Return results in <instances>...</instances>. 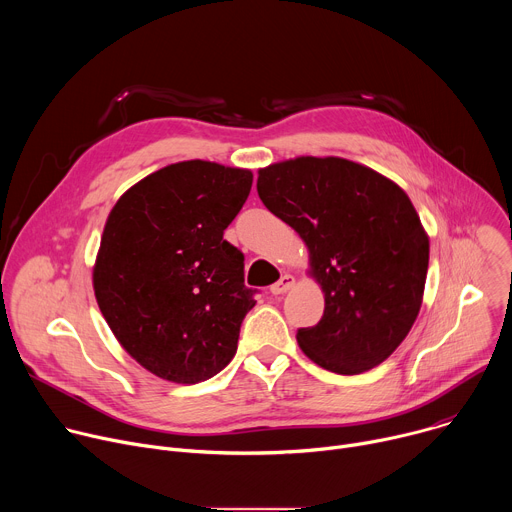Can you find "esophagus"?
<instances>
[{"label": "esophagus", "instance_id": "esophagus-1", "mask_svg": "<svg viewBox=\"0 0 512 512\" xmlns=\"http://www.w3.org/2000/svg\"><path fill=\"white\" fill-rule=\"evenodd\" d=\"M294 285H296L294 275H283L277 283L271 285V294H273V296H281V294H285V291H289Z\"/></svg>", "mask_w": 512, "mask_h": 512}]
</instances>
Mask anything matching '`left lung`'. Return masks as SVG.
<instances>
[{
    "label": "left lung",
    "instance_id": "8db88e82",
    "mask_svg": "<svg viewBox=\"0 0 512 512\" xmlns=\"http://www.w3.org/2000/svg\"><path fill=\"white\" fill-rule=\"evenodd\" d=\"M257 192L302 237L324 291L322 320L296 334L304 354L338 375L379 367L423 302L429 237L409 196L367 166L314 156L261 168Z\"/></svg>",
    "mask_w": 512,
    "mask_h": 512
}]
</instances>
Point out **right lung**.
<instances>
[{
    "label": "right lung",
    "instance_id": "right-lung-1",
    "mask_svg": "<svg viewBox=\"0 0 512 512\" xmlns=\"http://www.w3.org/2000/svg\"><path fill=\"white\" fill-rule=\"evenodd\" d=\"M251 184V170L188 160L145 176L109 212L95 298L127 354L160 379L206 381L237 352L255 300L223 233Z\"/></svg>",
    "mask_w": 512,
    "mask_h": 512
}]
</instances>
